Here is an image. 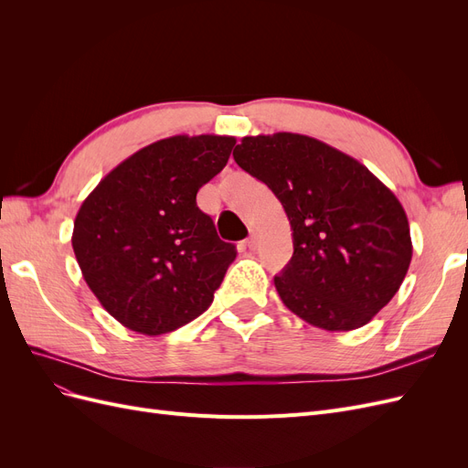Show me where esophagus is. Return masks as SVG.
<instances>
[{
	"instance_id": "obj_1",
	"label": "esophagus",
	"mask_w": 468,
	"mask_h": 468,
	"mask_svg": "<svg viewBox=\"0 0 468 468\" xmlns=\"http://www.w3.org/2000/svg\"><path fill=\"white\" fill-rule=\"evenodd\" d=\"M258 244H260V234H258V232H251L250 238L246 239V246H248L250 250H256Z\"/></svg>"
}]
</instances>
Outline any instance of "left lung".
I'll list each match as a JSON object with an SVG mask.
<instances>
[{
    "label": "left lung",
    "instance_id": "1",
    "mask_svg": "<svg viewBox=\"0 0 468 468\" xmlns=\"http://www.w3.org/2000/svg\"><path fill=\"white\" fill-rule=\"evenodd\" d=\"M232 155L291 222L292 258L273 279L282 304L328 332L369 324L412 261L396 195L356 158L304 134L244 136Z\"/></svg>",
    "mask_w": 468,
    "mask_h": 468
}]
</instances>
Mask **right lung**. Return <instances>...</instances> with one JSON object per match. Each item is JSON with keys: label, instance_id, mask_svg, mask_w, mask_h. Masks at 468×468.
I'll use <instances>...</instances> for the list:
<instances>
[{"label": "right lung", "instance_id": "1", "mask_svg": "<svg viewBox=\"0 0 468 468\" xmlns=\"http://www.w3.org/2000/svg\"><path fill=\"white\" fill-rule=\"evenodd\" d=\"M234 136L177 134L134 152L81 203L72 248L97 301L144 335L177 330L215 299L236 248L197 207Z\"/></svg>", "mask_w": 468, "mask_h": 468}]
</instances>
